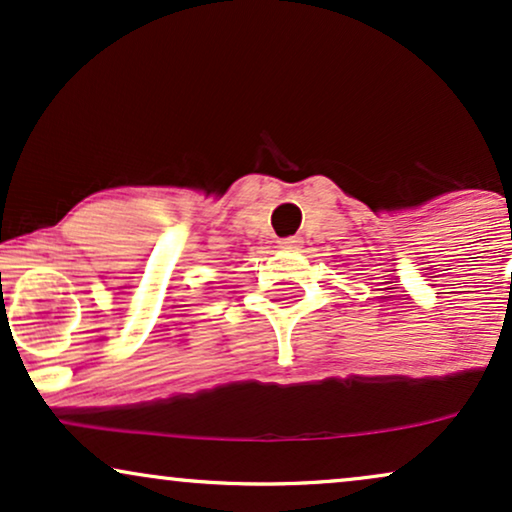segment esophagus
I'll use <instances>...</instances> for the list:
<instances>
[{"instance_id": "1", "label": "esophagus", "mask_w": 512, "mask_h": 512, "mask_svg": "<svg viewBox=\"0 0 512 512\" xmlns=\"http://www.w3.org/2000/svg\"><path fill=\"white\" fill-rule=\"evenodd\" d=\"M302 241L297 236H290V238H283V241H278V245H281V248H286V250H290V248H297V245H300Z\"/></svg>"}]
</instances>
